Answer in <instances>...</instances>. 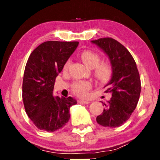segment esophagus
<instances>
[{
  "label": "esophagus",
  "instance_id": "1",
  "mask_svg": "<svg viewBox=\"0 0 160 160\" xmlns=\"http://www.w3.org/2000/svg\"><path fill=\"white\" fill-rule=\"evenodd\" d=\"M78 102H80V103H84V104H89L90 101L87 100H78Z\"/></svg>",
  "mask_w": 160,
  "mask_h": 160
}]
</instances>
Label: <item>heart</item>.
<instances>
[{
    "label": "heart",
    "instance_id": "b5f03b06",
    "mask_svg": "<svg viewBox=\"0 0 160 160\" xmlns=\"http://www.w3.org/2000/svg\"><path fill=\"white\" fill-rule=\"evenodd\" d=\"M81 59L87 66L90 68H94V76L98 81L106 82L110 79L112 75V68L111 65L106 62H100V56L95 52L87 50L81 54ZM70 60L67 61L64 65V70L66 71L70 65ZM92 84L88 81H76L72 85V90L76 95L84 97L87 94V92L91 88Z\"/></svg>",
    "mask_w": 160,
    "mask_h": 160
}]
</instances>
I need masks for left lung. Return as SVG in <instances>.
<instances>
[{
    "label": "left lung",
    "instance_id": "8db88e82",
    "mask_svg": "<svg viewBox=\"0 0 160 160\" xmlns=\"http://www.w3.org/2000/svg\"><path fill=\"white\" fill-rule=\"evenodd\" d=\"M91 42L108 56L112 68L110 81L104 87L111 94L101 114L96 121L106 128H117L130 119L136 108L141 94V79L136 63L128 49L111 38H99Z\"/></svg>",
    "mask_w": 160,
    "mask_h": 160
}]
</instances>
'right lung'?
I'll return each mask as SVG.
<instances>
[{"label": "right lung", "instance_id": "add662e5", "mask_svg": "<svg viewBox=\"0 0 160 160\" xmlns=\"http://www.w3.org/2000/svg\"><path fill=\"white\" fill-rule=\"evenodd\" d=\"M78 45V41L43 42L28 58L24 72L22 100L28 117L39 130L54 132L70 119L71 97L54 96L55 78Z\"/></svg>", "mask_w": 160, "mask_h": 160}]
</instances>
